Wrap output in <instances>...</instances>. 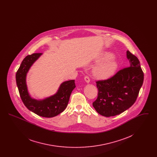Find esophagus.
I'll use <instances>...</instances> for the list:
<instances>
[{
	"instance_id": "34e87169",
	"label": "esophagus",
	"mask_w": 157,
	"mask_h": 157,
	"mask_svg": "<svg viewBox=\"0 0 157 157\" xmlns=\"http://www.w3.org/2000/svg\"><path fill=\"white\" fill-rule=\"evenodd\" d=\"M84 79H85V82H87V83H89L90 82V78L88 76H85L84 77Z\"/></svg>"
}]
</instances>
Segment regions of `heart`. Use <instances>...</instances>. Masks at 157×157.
<instances>
[{"mask_svg": "<svg viewBox=\"0 0 157 157\" xmlns=\"http://www.w3.org/2000/svg\"><path fill=\"white\" fill-rule=\"evenodd\" d=\"M113 55L111 53H106L99 58L98 62L111 58ZM118 67V63L117 60L112 58L94 67L93 69V74L95 77L100 79H105L110 78L115 74Z\"/></svg>", "mask_w": 157, "mask_h": 157, "instance_id": "b5f03b06", "label": "heart"}]
</instances>
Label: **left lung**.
Here are the masks:
<instances>
[{
    "instance_id": "left-lung-1",
    "label": "left lung",
    "mask_w": 157,
    "mask_h": 157,
    "mask_svg": "<svg viewBox=\"0 0 157 157\" xmlns=\"http://www.w3.org/2000/svg\"><path fill=\"white\" fill-rule=\"evenodd\" d=\"M129 67L120 70L111 78L98 81L97 99L92 103L97 112L106 117L119 115L136 100L144 81V72L138 58L127 51Z\"/></svg>"
}]
</instances>
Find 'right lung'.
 I'll list each match as a JSON object with an SVG mask.
<instances>
[{
	"instance_id": "right-lung-1",
	"label": "right lung",
	"mask_w": 157,
	"mask_h": 157,
	"mask_svg": "<svg viewBox=\"0 0 157 157\" xmlns=\"http://www.w3.org/2000/svg\"><path fill=\"white\" fill-rule=\"evenodd\" d=\"M42 54L33 53L24 58L16 72V81L20 97L26 107L39 116L52 118L59 115L67 108L71 94L76 87L75 80L63 82L56 94L43 100L30 97L26 83V75L31 66Z\"/></svg>"
}]
</instances>
